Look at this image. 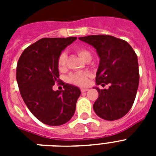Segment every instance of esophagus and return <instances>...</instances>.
<instances>
[{
	"label": "esophagus",
	"instance_id": "1",
	"mask_svg": "<svg viewBox=\"0 0 156 156\" xmlns=\"http://www.w3.org/2000/svg\"><path fill=\"white\" fill-rule=\"evenodd\" d=\"M87 88H82V89H81V91H82V92H85V91H87Z\"/></svg>",
	"mask_w": 156,
	"mask_h": 156
}]
</instances>
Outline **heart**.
<instances>
[{"label":"heart","instance_id":"b5f03b06","mask_svg":"<svg viewBox=\"0 0 156 156\" xmlns=\"http://www.w3.org/2000/svg\"><path fill=\"white\" fill-rule=\"evenodd\" d=\"M76 52L78 53V55L80 56L81 58L83 59V61H88V60H91V54L90 53L89 51L84 48H77ZM66 59H67V56H66V52H62L58 58V67L60 69L65 67L66 66ZM68 80L72 83L77 84L79 86H84L86 85L88 82V73H71L69 77Z\"/></svg>","mask_w":156,"mask_h":156}]
</instances>
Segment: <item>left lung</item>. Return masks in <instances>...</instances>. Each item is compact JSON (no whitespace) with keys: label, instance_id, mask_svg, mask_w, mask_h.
<instances>
[{"label":"left lung","instance_id":"8db88e82","mask_svg":"<svg viewBox=\"0 0 156 156\" xmlns=\"http://www.w3.org/2000/svg\"><path fill=\"white\" fill-rule=\"evenodd\" d=\"M96 49L100 64L96 72L95 87L99 97L93 104L98 116L107 121L123 117L135 100L139 83L138 57L130 45L112 35H88L78 38Z\"/></svg>","mask_w":156,"mask_h":156}]
</instances>
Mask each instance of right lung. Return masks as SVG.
Instances as JSON below:
<instances>
[{
  "instance_id": "1",
  "label": "right lung",
  "mask_w": 156,
  "mask_h": 156,
  "mask_svg": "<svg viewBox=\"0 0 156 156\" xmlns=\"http://www.w3.org/2000/svg\"><path fill=\"white\" fill-rule=\"evenodd\" d=\"M76 37L43 38L26 48L18 60L16 78L23 100L34 116L52 126L68 122L81 95L78 87L64 83L65 90H53L58 82V58Z\"/></svg>"
}]
</instances>
